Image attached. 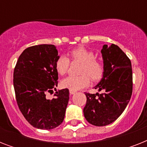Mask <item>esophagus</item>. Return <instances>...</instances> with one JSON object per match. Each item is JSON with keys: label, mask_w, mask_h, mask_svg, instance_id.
Returning <instances> with one entry per match:
<instances>
[{"label": "esophagus", "mask_w": 147, "mask_h": 147, "mask_svg": "<svg viewBox=\"0 0 147 147\" xmlns=\"http://www.w3.org/2000/svg\"><path fill=\"white\" fill-rule=\"evenodd\" d=\"M76 91H71V90H70V91H69V93H70V94H75V93H76Z\"/></svg>", "instance_id": "34e87169"}]
</instances>
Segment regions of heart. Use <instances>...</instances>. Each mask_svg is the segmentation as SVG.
Here are the masks:
<instances>
[{
	"mask_svg": "<svg viewBox=\"0 0 147 147\" xmlns=\"http://www.w3.org/2000/svg\"><path fill=\"white\" fill-rule=\"evenodd\" d=\"M69 55L72 62L82 63L79 69L81 75L64 78L61 82L62 87L71 91H78L89 85L90 78L94 82L101 80L105 74V66L100 60L95 59V54L93 51L80 47L71 51ZM69 66L70 61L65 55H61L55 61V69L61 76L69 71Z\"/></svg>",
	"mask_w": 147,
	"mask_h": 147,
	"instance_id": "obj_1",
	"label": "heart"
}]
</instances>
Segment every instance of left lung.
<instances>
[{
	"label": "left lung",
	"mask_w": 147,
	"mask_h": 147,
	"mask_svg": "<svg viewBox=\"0 0 147 147\" xmlns=\"http://www.w3.org/2000/svg\"><path fill=\"white\" fill-rule=\"evenodd\" d=\"M105 74L95 86L102 94L85 92L83 112L92 125L102 127L116 121L129 103L133 91L131 62L117 45H104L101 49Z\"/></svg>",
	"instance_id": "left-lung-1"
}]
</instances>
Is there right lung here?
<instances>
[{
    "label": "right lung",
    "mask_w": 147,
    "mask_h": 147,
    "mask_svg": "<svg viewBox=\"0 0 147 147\" xmlns=\"http://www.w3.org/2000/svg\"><path fill=\"white\" fill-rule=\"evenodd\" d=\"M58 51L54 45L28 47L18 58L13 71V87L17 105L26 121L38 129L51 130L64 120L69 99L68 88L55 92L58 85L55 67Z\"/></svg>",
    "instance_id": "right-lung-1"
}]
</instances>
